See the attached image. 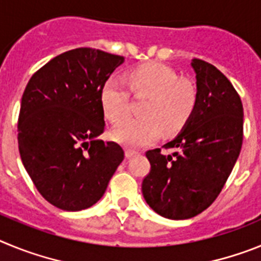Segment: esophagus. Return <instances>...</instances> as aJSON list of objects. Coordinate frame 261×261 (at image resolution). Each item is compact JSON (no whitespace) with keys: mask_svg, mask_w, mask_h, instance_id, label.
I'll use <instances>...</instances> for the list:
<instances>
[{"mask_svg":"<svg viewBox=\"0 0 261 261\" xmlns=\"http://www.w3.org/2000/svg\"><path fill=\"white\" fill-rule=\"evenodd\" d=\"M138 151L137 150H135V149H129V147H126L125 149V155L128 156H132V155H135V154H137Z\"/></svg>","mask_w":261,"mask_h":261,"instance_id":"34e87169","label":"esophagus"}]
</instances>
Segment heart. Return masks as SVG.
<instances>
[{"label": "heart", "mask_w": 261, "mask_h": 261, "mask_svg": "<svg viewBox=\"0 0 261 261\" xmlns=\"http://www.w3.org/2000/svg\"><path fill=\"white\" fill-rule=\"evenodd\" d=\"M129 86L137 96H147L142 117L129 119V93L119 78H110L102 87V107L112 124H120L112 136L126 146H142L154 141L165 129L167 133L180 130L192 116L197 105V89L192 81L179 78L171 66L147 62L133 69Z\"/></svg>", "instance_id": "b5f03b06"}]
</instances>
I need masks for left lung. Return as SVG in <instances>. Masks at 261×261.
<instances>
[{
	"label": "left lung",
	"instance_id": "1",
	"mask_svg": "<svg viewBox=\"0 0 261 261\" xmlns=\"http://www.w3.org/2000/svg\"><path fill=\"white\" fill-rule=\"evenodd\" d=\"M196 71L197 105L183 132L162 147L146 151L150 171L142 195L154 212L170 220H187L211 206L232 171L243 142V105L227 78L200 59Z\"/></svg>",
	"mask_w": 261,
	"mask_h": 261
}]
</instances>
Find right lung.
I'll use <instances>...</instances> for the list:
<instances>
[{
  "label": "right lung",
  "mask_w": 261,
  "mask_h": 261,
  "mask_svg": "<svg viewBox=\"0 0 261 261\" xmlns=\"http://www.w3.org/2000/svg\"><path fill=\"white\" fill-rule=\"evenodd\" d=\"M124 57L95 48L64 52L30 78L20 102L18 146L26 171L56 208L77 212L105 195L123 147L106 129L102 87Z\"/></svg>",
  "instance_id": "right-lung-1"
}]
</instances>
